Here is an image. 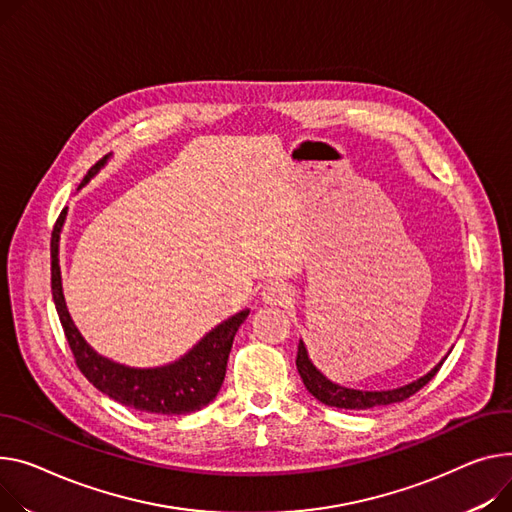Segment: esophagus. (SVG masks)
<instances>
[{
  "instance_id": "34e87169",
  "label": "esophagus",
  "mask_w": 512,
  "mask_h": 512,
  "mask_svg": "<svg viewBox=\"0 0 512 512\" xmlns=\"http://www.w3.org/2000/svg\"><path fill=\"white\" fill-rule=\"evenodd\" d=\"M290 298H292L290 288L286 284H282V282H269L261 290V300L265 304H288Z\"/></svg>"
}]
</instances>
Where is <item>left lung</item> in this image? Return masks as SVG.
Listing matches in <instances>:
<instances>
[{
	"label": "left lung",
	"instance_id": "obj_1",
	"mask_svg": "<svg viewBox=\"0 0 512 512\" xmlns=\"http://www.w3.org/2000/svg\"><path fill=\"white\" fill-rule=\"evenodd\" d=\"M447 360V356L442 358L430 372H426L424 377L407 383L397 389H387V391H364V389H350L344 385H337L331 379H327L325 374L313 364L309 358V350H306L304 342L300 339L298 342V354H296V368L300 379L315 399L329 407H339V410H372V407H381L389 403L403 401L407 397H412L416 391H420L428 381H432L434 374L440 370L442 362Z\"/></svg>",
	"mask_w": 512,
	"mask_h": 512
}]
</instances>
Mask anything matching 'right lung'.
<instances>
[{
    "instance_id": "add662e5",
    "label": "right lung",
    "mask_w": 512,
    "mask_h": 512,
    "mask_svg": "<svg viewBox=\"0 0 512 512\" xmlns=\"http://www.w3.org/2000/svg\"><path fill=\"white\" fill-rule=\"evenodd\" d=\"M111 156L113 154H107L105 158L98 160L88 170V175L84 177L78 189L88 185L90 179L100 173V168H105ZM65 216L67 210L59 214L51 232V290L67 344H70L76 364L84 377L100 393H105L117 403L133 407V410L138 412L158 416H187L203 410V407L216 399L224 383L226 362L234 335L251 311L245 309L228 317L210 333L203 335L187 354L164 366L133 368L100 356L82 337L65 306L59 267V238L65 224Z\"/></svg>"
}]
</instances>
